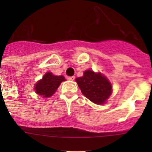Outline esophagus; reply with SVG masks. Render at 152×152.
Segmentation results:
<instances>
[{"label": "esophagus", "instance_id": "obj_1", "mask_svg": "<svg viewBox=\"0 0 152 152\" xmlns=\"http://www.w3.org/2000/svg\"><path fill=\"white\" fill-rule=\"evenodd\" d=\"M75 76H71V77H68V80H75Z\"/></svg>", "mask_w": 152, "mask_h": 152}]
</instances>
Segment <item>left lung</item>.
I'll return each mask as SVG.
<instances>
[{"mask_svg": "<svg viewBox=\"0 0 152 152\" xmlns=\"http://www.w3.org/2000/svg\"><path fill=\"white\" fill-rule=\"evenodd\" d=\"M76 82L83 94L96 104L105 103L112 93V85L107 77L91 70L85 71L83 77L76 79Z\"/></svg>", "mask_w": 152, "mask_h": 152, "instance_id": "obj_1", "label": "left lung"}]
</instances>
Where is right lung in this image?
I'll list each match as a JSON object with an SVG mask.
<instances>
[{"label":"right lung","mask_w":152,"mask_h":152,"mask_svg":"<svg viewBox=\"0 0 152 152\" xmlns=\"http://www.w3.org/2000/svg\"><path fill=\"white\" fill-rule=\"evenodd\" d=\"M63 80H65L64 76H56L50 72H47L35 87V91L38 94L44 97H50L56 91L58 86Z\"/></svg>","instance_id":"obj_1"}]
</instances>
